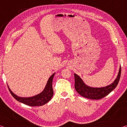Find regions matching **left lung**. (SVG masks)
<instances>
[{
  "instance_id": "obj_1",
  "label": "left lung",
  "mask_w": 127,
  "mask_h": 127,
  "mask_svg": "<svg viewBox=\"0 0 127 127\" xmlns=\"http://www.w3.org/2000/svg\"><path fill=\"white\" fill-rule=\"evenodd\" d=\"M121 74V67H120L118 75L111 85L101 88H92L87 86L78 75L74 74V87L78 93L83 97L92 100H99L109 94L117 86Z\"/></svg>"
}]
</instances>
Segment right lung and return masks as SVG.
<instances>
[{
    "instance_id": "right-lung-1",
    "label": "right lung",
    "mask_w": 127,
    "mask_h": 127,
    "mask_svg": "<svg viewBox=\"0 0 127 127\" xmlns=\"http://www.w3.org/2000/svg\"><path fill=\"white\" fill-rule=\"evenodd\" d=\"M54 74L55 73H54L49 78L45 88L44 90L41 93L31 97H19V96H17L14 94L13 93L9 87H8H8L13 97L16 100L18 101L19 102H21L23 103V104L29 105V106H42V105L48 102L51 100V98H52L53 96L54 91L52 87V82Z\"/></svg>"
}]
</instances>
